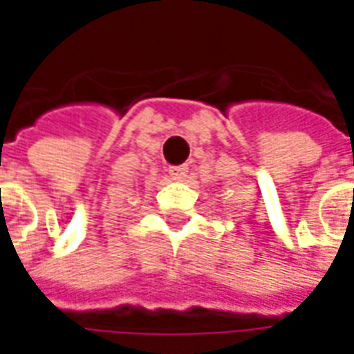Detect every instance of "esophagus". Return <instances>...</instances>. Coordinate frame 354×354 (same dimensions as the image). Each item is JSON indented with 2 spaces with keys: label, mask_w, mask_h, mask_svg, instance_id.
<instances>
[{
  "label": "esophagus",
  "mask_w": 354,
  "mask_h": 354,
  "mask_svg": "<svg viewBox=\"0 0 354 354\" xmlns=\"http://www.w3.org/2000/svg\"><path fill=\"white\" fill-rule=\"evenodd\" d=\"M187 173H189L187 165H171L169 167L171 179H175V181H183L185 177H187Z\"/></svg>",
  "instance_id": "obj_1"
}]
</instances>
